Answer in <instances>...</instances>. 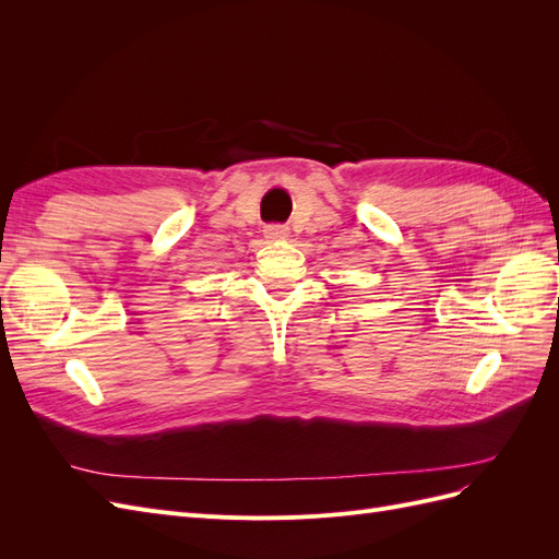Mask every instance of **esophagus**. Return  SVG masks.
<instances>
[{"label":"esophagus","mask_w":559,"mask_h":559,"mask_svg":"<svg viewBox=\"0 0 559 559\" xmlns=\"http://www.w3.org/2000/svg\"><path fill=\"white\" fill-rule=\"evenodd\" d=\"M265 238L270 240V242H275V240H284L286 235H289V230H286L284 226H280V224H273V226H265Z\"/></svg>","instance_id":"obj_1"}]
</instances>
